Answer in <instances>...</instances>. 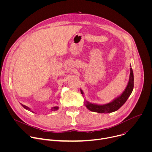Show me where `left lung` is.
<instances>
[{"label": "left lung", "mask_w": 152, "mask_h": 152, "mask_svg": "<svg viewBox=\"0 0 152 152\" xmlns=\"http://www.w3.org/2000/svg\"><path fill=\"white\" fill-rule=\"evenodd\" d=\"M131 73L129 75V81L124 90L122 93L114 98L111 102L105 104H96L88 102V100L84 101V104L87 109L91 111L98 113H111L117 111L118 109L125 103L129 97L131 96L134 89V73L131 65H130ZM80 90L81 94L84 97L83 91Z\"/></svg>", "instance_id": "1"}]
</instances>
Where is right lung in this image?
<instances>
[{
    "label": "right lung",
    "mask_w": 152,
    "mask_h": 152,
    "mask_svg": "<svg viewBox=\"0 0 152 152\" xmlns=\"http://www.w3.org/2000/svg\"><path fill=\"white\" fill-rule=\"evenodd\" d=\"M21 104V106H22L25 109H26V110H27L28 111H31V112H32V113H34L32 110H31V109L30 107H29L28 106H25V105H24V104ZM58 109H59V107L58 106H54V107H52L51 109H50V110L52 111H57V110H58Z\"/></svg>",
    "instance_id": "obj_1"
}]
</instances>
